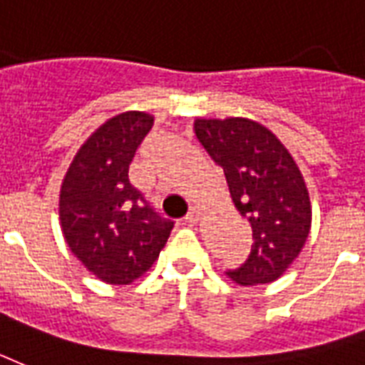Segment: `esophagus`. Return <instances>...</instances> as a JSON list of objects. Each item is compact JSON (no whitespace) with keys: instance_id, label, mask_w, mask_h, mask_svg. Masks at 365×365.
Wrapping results in <instances>:
<instances>
[{"instance_id":"obj_1","label":"esophagus","mask_w":365,"mask_h":365,"mask_svg":"<svg viewBox=\"0 0 365 365\" xmlns=\"http://www.w3.org/2000/svg\"><path fill=\"white\" fill-rule=\"evenodd\" d=\"M202 215V210L198 208V206H190V210H188V214H186V222L188 223H196L198 220H200Z\"/></svg>"}]
</instances>
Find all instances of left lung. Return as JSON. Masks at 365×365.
Masks as SVG:
<instances>
[{"mask_svg": "<svg viewBox=\"0 0 365 365\" xmlns=\"http://www.w3.org/2000/svg\"><path fill=\"white\" fill-rule=\"evenodd\" d=\"M194 132L223 169L235 208L251 223V252L227 276L241 286L278 280L311 230L309 192L294 157L268 128L249 118H200Z\"/></svg>", "mask_w": 365, "mask_h": 365, "instance_id": "8db88e82", "label": "left lung"}]
</instances>
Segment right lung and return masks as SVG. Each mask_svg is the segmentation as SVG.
<instances>
[{"instance_id": "obj_1", "label": "right lung", "mask_w": 365, "mask_h": 365, "mask_svg": "<svg viewBox=\"0 0 365 365\" xmlns=\"http://www.w3.org/2000/svg\"><path fill=\"white\" fill-rule=\"evenodd\" d=\"M153 126V116L122 113L79 148L60 190L66 243L106 284H130L148 272L175 222L161 217L130 179V163Z\"/></svg>"}]
</instances>
